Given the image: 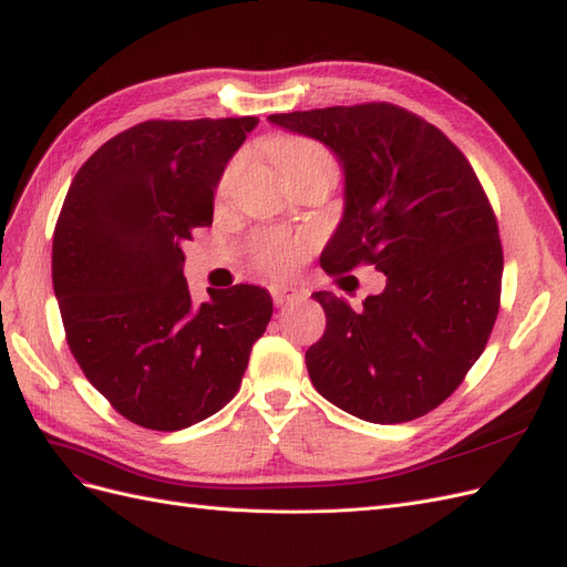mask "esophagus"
I'll return each mask as SVG.
<instances>
[{"mask_svg":"<svg viewBox=\"0 0 567 567\" xmlns=\"http://www.w3.org/2000/svg\"><path fill=\"white\" fill-rule=\"evenodd\" d=\"M269 293H271V300H274V305H277V307L302 298L300 290L293 288V286H269Z\"/></svg>","mask_w":567,"mask_h":567,"instance_id":"34e87169","label":"esophagus"}]
</instances>
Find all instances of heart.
<instances>
[{"label":"heart","mask_w":567,"mask_h":567,"mask_svg":"<svg viewBox=\"0 0 567 567\" xmlns=\"http://www.w3.org/2000/svg\"><path fill=\"white\" fill-rule=\"evenodd\" d=\"M274 163L279 165L281 173L288 182H293L302 175L310 173H331L336 175V158L333 153L323 144L307 140V136H279L277 142L269 146ZM234 175V167H227L221 175L217 192L221 194L229 186ZM315 248V238L307 234H267L252 248L255 265L271 277H288L293 274Z\"/></svg>","instance_id":"heart-1"}]
</instances>
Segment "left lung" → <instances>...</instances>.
<instances>
[{
	"label": "left lung",
	"mask_w": 567,
	"mask_h": 567,
	"mask_svg": "<svg viewBox=\"0 0 567 567\" xmlns=\"http://www.w3.org/2000/svg\"><path fill=\"white\" fill-rule=\"evenodd\" d=\"M315 136L346 173V213L326 274L373 265L388 277L362 310L319 290L326 331L305 352L312 385L348 414L404 423L440 406L483 354L499 315L504 252L475 169L435 125L402 106L269 115Z\"/></svg>",
	"instance_id": "1"
}]
</instances>
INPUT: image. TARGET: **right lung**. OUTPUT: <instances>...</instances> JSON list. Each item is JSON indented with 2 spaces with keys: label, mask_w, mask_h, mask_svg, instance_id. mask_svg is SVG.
<instances>
[{
  "label": "right lung",
  "mask_w": 567,
  "mask_h": 567,
  "mask_svg": "<svg viewBox=\"0 0 567 567\" xmlns=\"http://www.w3.org/2000/svg\"><path fill=\"white\" fill-rule=\"evenodd\" d=\"M257 117L146 120L115 134L68 188L51 277L68 348L127 421L182 431L231 402L271 319L265 288L196 305L182 244L213 225L215 186Z\"/></svg>",
  "instance_id": "obj_1"
}]
</instances>
